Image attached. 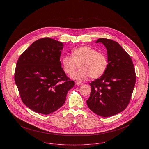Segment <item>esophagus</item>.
Returning <instances> with one entry per match:
<instances>
[{"instance_id":"obj_1","label":"esophagus","mask_w":149,"mask_h":149,"mask_svg":"<svg viewBox=\"0 0 149 149\" xmlns=\"http://www.w3.org/2000/svg\"><path fill=\"white\" fill-rule=\"evenodd\" d=\"M75 85L76 86H81V85H82V83L77 81V82H75Z\"/></svg>"}]
</instances>
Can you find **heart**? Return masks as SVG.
I'll list each match as a JSON object with an SVG mask.
<instances>
[{"label": "heart", "mask_w": 149, "mask_h": 149, "mask_svg": "<svg viewBox=\"0 0 149 149\" xmlns=\"http://www.w3.org/2000/svg\"><path fill=\"white\" fill-rule=\"evenodd\" d=\"M72 55L63 56L62 64L65 72L70 76L74 74L79 65L81 70L73 76L76 80L83 81L90 77L93 79L98 78L107 69L109 60L107 55L90 47L77 48L72 51Z\"/></svg>", "instance_id": "heart-1"}]
</instances>
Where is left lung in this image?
Listing matches in <instances>:
<instances>
[{
	"label": "left lung",
	"mask_w": 149,
	"mask_h": 149,
	"mask_svg": "<svg viewBox=\"0 0 149 149\" xmlns=\"http://www.w3.org/2000/svg\"><path fill=\"white\" fill-rule=\"evenodd\" d=\"M107 50L109 65L105 72L90 83L88 108L102 117H110L123 111L130 101L136 83V72L130 55L117 42L99 38Z\"/></svg>",
	"instance_id": "1"
}]
</instances>
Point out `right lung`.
Here are the masks:
<instances>
[{
    "mask_svg": "<svg viewBox=\"0 0 149 149\" xmlns=\"http://www.w3.org/2000/svg\"><path fill=\"white\" fill-rule=\"evenodd\" d=\"M63 45L49 38L39 39L19 58L15 81L22 102L32 111L49 114L65 103L75 85L59 60Z\"/></svg>",
    "mask_w": 149,
    "mask_h": 149,
    "instance_id": "right-lung-1",
    "label": "right lung"
}]
</instances>
